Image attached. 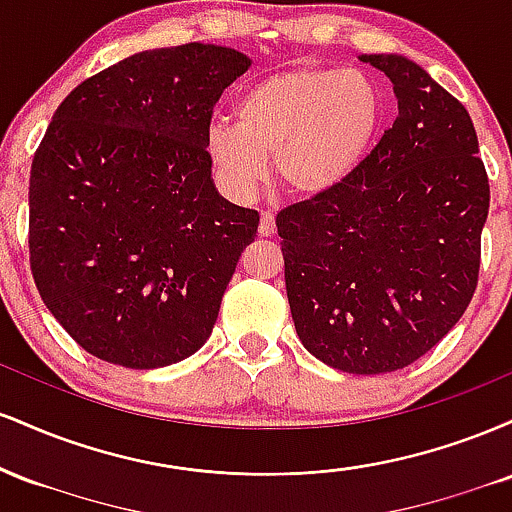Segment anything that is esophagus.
I'll return each mask as SVG.
<instances>
[{
    "instance_id": "1",
    "label": "esophagus",
    "mask_w": 512,
    "mask_h": 512,
    "mask_svg": "<svg viewBox=\"0 0 512 512\" xmlns=\"http://www.w3.org/2000/svg\"><path fill=\"white\" fill-rule=\"evenodd\" d=\"M257 231H260L262 238L274 236L276 223H274V214H272V211H262V216H260V228H257Z\"/></svg>"
}]
</instances>
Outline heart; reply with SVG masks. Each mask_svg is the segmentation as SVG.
Segmentation results:
<instances>
[{
	"mask_svg": "<svg viewBox=\"0 0 512 512\" xmlns=\"http://www.w3.org/2000/svg\"><path fill=\"white\" fill-rule=\"evenodd\" d=\"M236 125L209 129L207 154L228 197L250 199L269 175L298 197L337 190L366 161L385 117L366 72L298 67L252 81L236 98Z\"/></svg>",
	"mask_w": 512,
	"mask_h": 512,
	"instance_id": "1",
	"label": "heart"
}]
</instances>
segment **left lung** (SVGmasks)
I'll list each match as a JSON object with an SVG mask.
<instances>
[{"label":"left lung","mask_w":512,"mask_h":512,"mask_svg":"<svg viewBox=\"0 0 512 512\" xmlns=\"http://www.w3.org/2000/svg\"><path fill=\"white\" fill-rule=\"evenodd\" d=\"M397 120L337 190L276 216L298 339L327 366L392 373L457 325L477 289L489 178L464 105L404 55H358Z\"/></svg>","instance_id":"8db88e82"}]
</instances>
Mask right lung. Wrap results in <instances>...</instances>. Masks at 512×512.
<instances>
[{
  "label": "right lung",
  "mask_w": 512,
  "mask_h": 512,
  "mask_svg": "<svg viewBox=\"0 0 512 512\" xmlns=\"http://www.w3.org/2000/svg\"><path fill=\"white\" fill-rule=\"evenodd\" d=\"M252 60L221 45L144 50L64 98L31 168V272L76 344L134 370L209 339L260 214L219 195L207 154L221 91Z\"/></svg>",
  "instance_id": "1"
}]
</instances>
